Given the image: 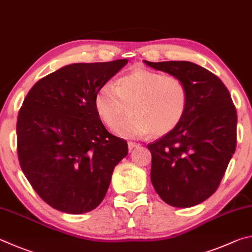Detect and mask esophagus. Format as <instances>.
<instances>
[{
    "label": "esophagus",
    "instance_id": "1",
    "mask_svg": "<svg viewBox=\"0 0 252 252\" xmlns=\"http://www.w3.org/2000/svg\"><path fill=\"white\" fill-rule=\"evenodd\" d=\"M136 147H139V144L134 143V142H128V149H129V151H133V149L136 148Z\"/></svg>",
    "mask_w": 252,
    "mask_h": 252
}]
</instances>
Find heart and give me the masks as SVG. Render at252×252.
<instances>
[{"mask_svg": "<svg viewBox=\"0 0 252 252\" xmlns=\"http://www.w3.org/2000/svg\"><path fill=\"white\" fill-rule=\"evenodd\" d=\"M129 105L131 115L120 124ZM97 116L124 137H155L173 131L183 121L188 107V91L182 79L147 68H136L98 88L94 97Z\"/></svg>", "mask_w": 252, "mask_h": 252, "instance_id": "obj_1", "label": "heart"}]
</instances>
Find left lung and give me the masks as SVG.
<instances>
[{
	"label": "left lung",
	"instance_id": "1",
	"mask_svg": "<svg viewBox=\"0 0 252 252\" xmlns=\"http://www.w3.org/2000/svg\"><path fill=\"white\" fill-rule=\"evenodd\" d=\"M144 63L182 79L188 91L183 121L147 146L152 184L166 204L196 206L217 190L235 154L236 107L221 79L199 65L187 61Z\"/></svg>",
	"mask_w": 252,
	"mask_h": 252
}]
</instances>
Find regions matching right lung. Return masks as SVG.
Wrapping results in <instances>:
<instances>
[{
  "instance_id": "1",
  "label": "right lung",
  "mask_w": 252,
  "mask_h": 252,
  "mask_svg": "<svg viewBox=\"0 0 252 252\" xmlns=\"http://www.w3.org/2000/svg\"><path fill=\"white\" fill-rule=\"evenodd\" d=\"M128 61L75 63L39 79L17 116L21 168L38 196L56 210L95 209L115 166L128 154L126 140L109 134L94 107L96 92Z\"/></svg>"
}]
</instances>
